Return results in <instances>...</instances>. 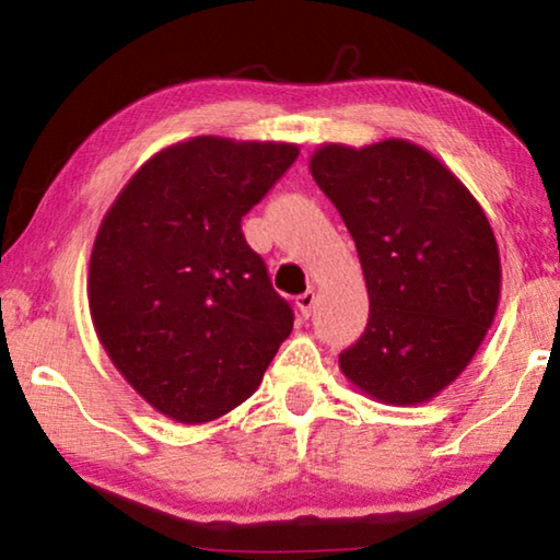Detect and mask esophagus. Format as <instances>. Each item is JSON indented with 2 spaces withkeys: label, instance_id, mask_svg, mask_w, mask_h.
<instances>
[{
  "label": "esophagus",
  "instance_id": "34e87169",
  "mask_svg": "<svg viewBox=\"0 0 560 560\" xmlns=\"http://www.w3.org/2000/svg\"><path fill=\"white\" fill-rule=\"evenodd\" d=\"M296 306H299V311H301V316L308 318L311 311H314V306H316V291L301 293V296L296 299Z\"/></svg>",
  "mask_w": 560,
  "mask_h": 560
}]
</instances>
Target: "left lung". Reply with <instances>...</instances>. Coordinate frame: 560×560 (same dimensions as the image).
Listing matches in <instances>:
<instances>
[{
	"label": "left lung",
	"instance_id": "obj_1",
	"mask_svg": "<svg viewBox=\"0 0 560 560\" xmlns=\"http://www.w3.org/2000/svg\"><path fill=\"white\" fill-rule=\"evenodd\" d=\"M308 165L353 236L371 299L340 371L377 402L432 400L497 316L501 261L485 210L447 165L402 138L326 143Z\"/></svg>",
	"mask_w": 560,
	"mask_h": 560
}]
</instances>
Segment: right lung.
Segmentation results:
<instances>
[{
    "label": "right lung",
    "instance_id": "1",
    "mask_svg": "<svg viewBox=\"0 0 560 560\" xmlns=\"http://www.w3.org/2000/svg\"><path fill=\"white\" fill-rule=\"evenodd\" d=\"M299 158L293 143L189 138L140 165L103 217L89 308L113 365L148 405L183 424L257 390L293 328L242 234Z\"/></svg>",
    "mask_w": 560,
    "mask_h": 560
}]
</instances>
